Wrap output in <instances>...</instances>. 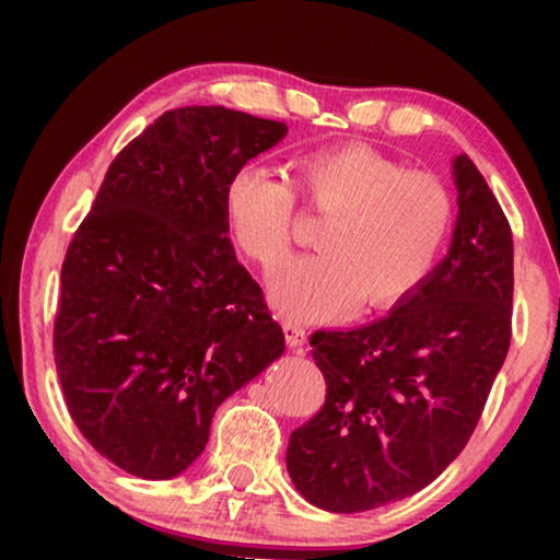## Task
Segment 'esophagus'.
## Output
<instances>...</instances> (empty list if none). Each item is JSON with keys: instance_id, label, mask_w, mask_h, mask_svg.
Masks as SVG:
<instances>
[{"instance_id": "34e87169", "label": "esophagus", "mask_w": 560, "mask_h": 560, "mask_svg": "<svg viewBox=\"0 0 560 560\" xmlns=\"http://www.w3.org/2000/svg\"><path fill=\"white\" fill-rule=\"evenodd\" d=\"M282 331H285V341L290 349H298L305 343V328L301 324H295V320H282Z\"/></svg>"}]
</instances>
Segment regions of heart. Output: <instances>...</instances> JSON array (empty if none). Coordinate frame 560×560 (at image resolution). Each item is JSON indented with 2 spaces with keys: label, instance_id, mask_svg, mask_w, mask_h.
Segmentation results:
<instances>
[{
  "label": "heart",
  "instance_id": "obj_1",
  "mask_svg": "<svg viewBox=\"0 0 560 560\" xmlns=\"http://www.w3.org/2000/svg\"><path fill=\"white\" fill-rule=\"evenodd\" d=\"M293 183L244 165L224 188L234 244L267 272L293 244L295 190L305 209L326 217L316 234L320 255L298 259L272 282L275 305L293 318H328L357 301L362 311L393 308L431 272L454 219L439 175L405 171L359 144L301 158Z\"/></svg>",
  "mask_w": 560,
  "mask_h": 560
}]
</instances>
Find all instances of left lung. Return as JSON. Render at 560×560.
I'll list each match as a JSON object with an SVG mask.
<instances>
[{
    "label": "left lung",
    "instance_id": "1",
    "mask_svg": "<svg viewBox=\"0 0 560 560\" xmlns=\"http://www.w3.org/2000/svg\"><path fill=\"white\" fill-rule=\"evenodd\" d=\"M443 262L374 324L311 334L326 402L288 443L298 492L364 512L431 485L477 428L512 336V229L485 175L454 160Z\"/></svg>",
    "mask_w": 560,
    "mask_h": 560
}]
</instances>
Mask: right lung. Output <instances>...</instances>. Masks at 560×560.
<instances>
[{
  "label": "right lung",
  "instance_id": "add662e5",
  "mask_svg": "<svg viewBox=\"0 0 560 560\" xmlns=\"http://www.w3.org/2000/svg\"><path fill=\"white\" fill-rule=\"evenodd\" d=\"M285 132L224 106L165 112L112 160L68 244L60 387L83 439L135 477L188 469L219 405L285 351L224 217L226 180Z\"/></svg>",
  "mask_w": 560,
  "mask_h": 560
}]
</instances>
